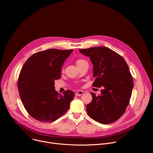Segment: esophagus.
Listing matches in <instances>:
<instances>
[{"label":"esophagus","instance_id":"esophagus-1","mask_svg":"<svg viewBox=\"0 0 153 153\" xmlns=\"http://www.w3.org/2000/svg\"><path fill=\"white\" fill-rule=\"evenodd\" d=\"M83 91H77V92L76 93V96H81L82 94H83Z\"/></svg>","mask_w":153,"mask_h":153}]
</instances>
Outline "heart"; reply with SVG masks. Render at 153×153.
I'll return each instance as SVG.
<instances>
[{
  "label": "heart",
  "mask_w": 153,
  "mask_h": 153,
  "mask_svg": "<svg viewBox=\"0 0 153 153\" xmlns=\"http://www.w3.org/2000/svg\"><path fill=\"white\" fill-rule=\"evenodd\" d=\"M85 61V60H83V59H77V60L76 61V65H77V67H78L79 65H80L82 63L84 62Z\"/></svg>",
  "instance_id": "obj_1"
}]
</instances>
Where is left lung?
Here are the masks:
<instances>
[{"instance_id":"1","label":"left lung","mask_w":153,"mask_h":153,"mask_svg":"<svg viewBox=\"0 0 153 153\" xmlns=\"http://www.w3.org/2000/svg\"><path fill=\"white\" fill-rule=\"evenodd\" d=\"M93 65V86H102L100 96L91 92L92 101L87 105L88 116L102 124L117 120L126 111L133 88V78L125 59L105 47L79 50Z\"/></svg>"}]
</instances>
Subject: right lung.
Segmentation results:
<instances>
[{
  "label": "right lung",
  "instance_id": "1",
  "mask_svg": "<svg viewBox=\"0 0 153 153\" xmlns=\"http://www.w3.org/2000/svg\"><path fill=\"white\" fill-rule=\"evenodd\" d=\"M73 50L48 49L29 57L21 69L17 87L24 108L34 119L42 122L55 121L67 111L75 93L59 94L54 81L60 78L63 62Z\"/></svg>",
  "mask_w": 153,
  "mask_h": 153
}]
</instances>
